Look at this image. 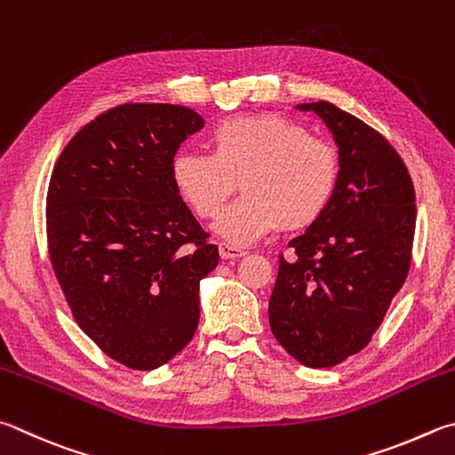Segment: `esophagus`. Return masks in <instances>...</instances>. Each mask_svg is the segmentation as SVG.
Wrapping results in <instances>:
<instances>
[{"instance_id":"obj_1","label":"esophagus","mask_w":455,"mask_h":455,"mask_svg":"<svg viewBox=\"0 0 455 455\" xmlns=\"http://www.w3.org/2000/svg\"><path fill=\"white\" fill-rule=\"evenodd\" d=\"M219 254H220V259H241V256L246 254V251L238 249V246H235V244L220 243L219 244Z\"/></svg>"}]
</instances>
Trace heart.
I'll return each mask as SVG.
<instances>
[{
  "label": "heart",
  "instance_id": "b5f03b06",
  "mask_svg": "<svg viewBox=\"0 0 455 455\" xmlns=\"http://www.w3.org/2000/svg\"><path fill=\"white\" fill-rule=\"evenodd\" d=\"M209 143L211 153L172 155L169 175L199 219L217 217L238 180L243 195L217 222L230 243H252L278 225L308 228L334 201L340 153L300 123L276 113L236 115L211 129Z\"/></svg>",
  "mask_w": 455,
  "mask_h": 455
}]
</instances>
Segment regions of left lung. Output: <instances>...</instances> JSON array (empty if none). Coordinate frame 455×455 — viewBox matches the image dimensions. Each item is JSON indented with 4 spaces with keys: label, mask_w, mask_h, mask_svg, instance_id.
I'll return each instance as SVG.
<instances>
[{
    "label": "left lung",
    "mask_w": 455,
    "mask_h": 455,
    "mask_svg": "<svg viewBox=\"0 0 455 455\" xmlns=\"http://www.w3.org/2000/svg\"><path fill=\"white\" fill-rule=\"evenodd\" d=\"M326 123L340 153L328 211L278 254L268 322L304 366L330 368L364 350L411 264L416 191L387 139L328 101L299 105Z\"/></svg>",
    "instance_id": "left-lung-1"
}]
</instances>
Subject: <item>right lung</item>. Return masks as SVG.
I'll use <instances>...</instances> for the list:
<instances>
[{
    "mask_svg": "<svg viewBox=\"0 0 455 455\" xmlns=\"http://www.w3.org/2000/svg\"><path fill=\"white\" fill-rule=\"evenodd\" d=\"M204 121L188 107L123 103L77 131L47 188V252L79 328L111 360L155 370L191 342L199 284L219 264L171 183Z\"/></svg>",
    "mask_w": 455,
    "mask_h": 455,
    "instance_id": "obj_1",
    "label": "right lung"
}]
</instances>
